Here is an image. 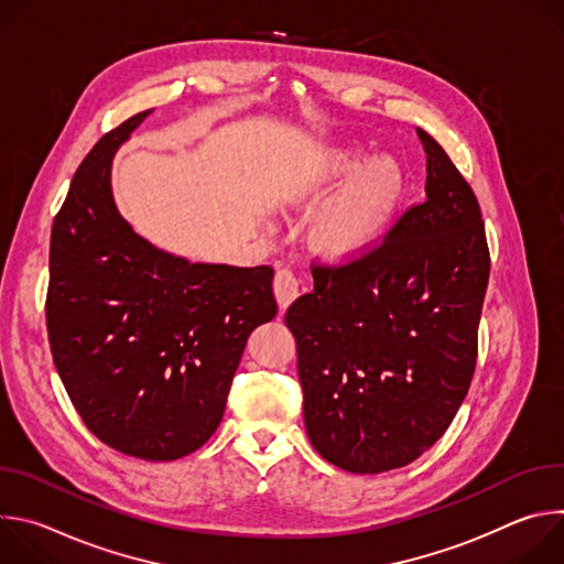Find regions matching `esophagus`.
Wrapping results in <instances>:
<instances>
[{"label": "esophagus", "mask_w": 564, "mask_h": 564, "mask_svg": "<svg viewBox=\"0 0 564 564\" xmlns=\"http://www.w3.org/2000/svg\"><path fill=\"white\" fill-rule=\"evenodd\" d=\"M299 292H301L299 276L290 268H279L274 274V294L281 310H285L299 296Z\"/></svg>", "instance_id": "34e87169"}]
</instances>
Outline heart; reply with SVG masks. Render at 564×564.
Masks as SVG:
<instances>
[{
    "label": "heart",
    "instance_id": "obj_1",
    "mask_svg": "<svg viewBox=\"0 0 564 564\" xmlns=\"http://www.w3.org/2000/svg\"><path fill=\"white\" fill-rule=\"evenodd\" d=\"M357 153H341L335 163L339 174L357 165ZM404 170L390 155H375L321 207L312 220V243L328 254H355L370 248L390 225L401 196Z\"/></svg>",
    "mask_w": 564,
    "mask_h": 564
}]
</instances>
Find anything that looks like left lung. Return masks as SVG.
Segmentation results:
<instances>
[{"instance_id": "obj_1", "label": "left lung", "mask_w": 564, "mask_h": 564, "mask_svg": "<svg viewBox=\"0 0 564 564\" xmlns=\"http://www.w3.org/2000/svg\"><path fill=\"white\" fill-rule=\"evenodd\" d=\"M426 200L370 248L312 261L285 312L312 446L350 473L406 466L451 426L477 361L491 254L479 203L433 135Z\"/></svg>"}]
</instances>
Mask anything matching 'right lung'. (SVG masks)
Instances as JSON below:
<instances>
[{
  "instance_id": "1",
  "label": "right lung",
  "mask_w": 564,
  "mask_h": 564,
  "mask_svg": "<svg viewBox=\"0 0 564 564\" xmlns=\"http://www.w3.org/2000/svg\"><path fill=\"white\" fill-rule=\"evenodd\" d=\"M147 113L94 144L55 214L46 330L87 429L120 453L170 462L214 435L250 333L279 307L270 265L187 263L122 220L111 158Z\"/></svg>"
}]
</instances>
